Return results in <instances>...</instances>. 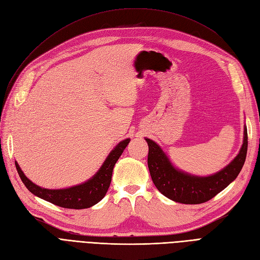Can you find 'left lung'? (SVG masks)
<instances>
[{"label": "left lung", "mask_w": 260, "mask_h": 260, "mask_svg": "<svg viewBox=\"0 0 260 260\" xmlns=\"http://www.w3.org/2000/svg\"><path fill=\"white\" fill-rule=\"evenodd\" d=\"M145 140L148 144L147 165L155 186L166 198L182 204L205 203L221 192L239 176L247 153V129L244 127L238 156L217 174L198 177L175 168L158 144L151 139Z\"/></svg>", "instance_id": "8db88e82"}]
</instances>
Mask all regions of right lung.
I'll return each instance as SVG.
<instances>
[{
  "instance_id": "obj_1",
  "label": "right lung",
  "mask_w": 260,
  "mask_h": 260,
  "mask_svg": "<svg viewBox=\"0 0 260 260\" xmlns=\"http://www.w3.org/2000/svg\"><path fill=\"white\" fill-rule=\"evenodd\" d=\"M129 142L130 139H125L118 143L113 151L109 153L99 171L91 179L85 181L84 183L68 188L49 190V188L39 186L25 176L17 161H15V166H16L22 183L26 185L31 193L38 196V198L48 201L59 207L70 209H84L95 205L104 198L109 185H111L115 164L119 159L123 149L127 147Z\"/></svg>"
}]
</instances>
